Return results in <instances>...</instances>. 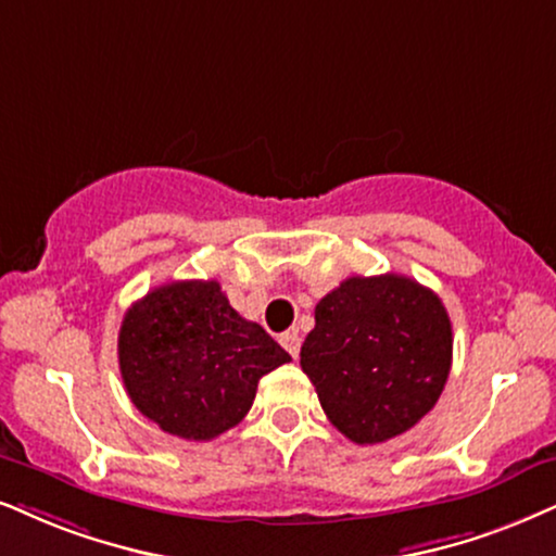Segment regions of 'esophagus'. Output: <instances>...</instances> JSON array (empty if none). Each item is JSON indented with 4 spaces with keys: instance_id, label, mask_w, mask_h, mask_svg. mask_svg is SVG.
<instances>
[{
    "instance_id": "obj_1",
    "label": "esophagus",
    "mask_w": 556,
    "mask_h": 556,
    "mask_svg": "<svg viewBox=\"0 0 556 556\" xmlns=\"http://www.w3.org/2000/svg\"><path fill=\"white\" fill-rule=\"evenodd\" d=\"M279 343H282V346L290 351L292 359H298V354H300V336H298V330H285V333L279 336Z\"/></svg>"
}]
</instances>
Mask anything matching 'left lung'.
Instances as JSON below:
<instances>
[{
	"instance_id": "obj_1",
	"label": "left lung",
	"mask_w": 556,
	"mask_h": 556,
	"mask_svg": "<svg viewBox=\"0 0 556 556\" xmlns=\"http://www.w3.org/2000/svg\"><path fill=\"white\" fill-rule=\"evenodd\" d=\"M300 367L330 424L354 444H382L439 400L452 369V320L416 279L349 277L315 305Z\"/></svg>"
}]
</instances>
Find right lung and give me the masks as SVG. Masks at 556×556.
Listing matches in <instances>:
<instances>
[{
	"label": "right lung",
	"instance_id": "1",
	"mask_svg": "<svg viewBox=\"0 0 556 556\" xmlns=\"http://www.w3.org/2000/svg\"><path fill=\"white\" fill-rule=\"evenodd\" d=\"M117 356L132 405L187 441H210L241 424L258 379L292 359L230 307L215 279L168 282L132 302Z\"/></svg>",
	"mask_w": 556,
	"mask_h": 556
}]
</instances>
